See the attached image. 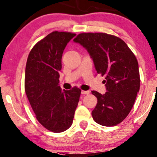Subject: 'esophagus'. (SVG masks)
<instances>
[{"label":"esophagus","mask_w":157,"mask_h":157,"mask_svg":"<svg viewBox=\"0 0 157 157\" xmlns=\"http://www.w3.org/2000/svg\"><path fill=\"white\" fill-rule=\"evenodd\" d=\"M81 94H89V91H83V90H82V91H81Z\"/></svg>","instance_id":"esophagus-1"}]
</instances>
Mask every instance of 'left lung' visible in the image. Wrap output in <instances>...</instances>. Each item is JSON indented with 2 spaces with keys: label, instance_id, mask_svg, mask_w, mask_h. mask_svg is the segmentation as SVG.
Segmentation results:
<instances>
[{
  "label": "left lung",
  "instance_id": "obj_1",
  "mask_svg": "<svg viewBox=\"0 0 157 157\" xmlns=\"http://www.w3.org/2000/svg\"><path fill=\"white\" fill-rule=\"evenodd\" d=\"M83 46L93 60L97 74L105 76L107 91H91L97 104L91 112L96 123L117 125L127 117L140 89L138 63L123 40L106 33H81L74 40Z\"/></svg>",
  "mask_w": 157,
  "mask_h": 157
}]
</instances>
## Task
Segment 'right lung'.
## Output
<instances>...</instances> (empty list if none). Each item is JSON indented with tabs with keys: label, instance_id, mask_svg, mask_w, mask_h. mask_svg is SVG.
Segmentation results:
<instances>
[{
	"label": "right lung",
	"instance_id": "obj_1",
	"mask_svg": "<svg viewBox=\"0 0 157 157\" xmlns=\"http://www.w3.org/2000/svg\"><path fill=\"white\" fill-rule=\"evenodd\" d=\"M75 36L52 32L33 47L26 61V94L39 123L54 133L63 132L72 125L81 95L77 87L62 91L59 86L63 50Z\"/></svg>",
	"mask_w": 157,
	"mask_h": 157
}]
</instances>
